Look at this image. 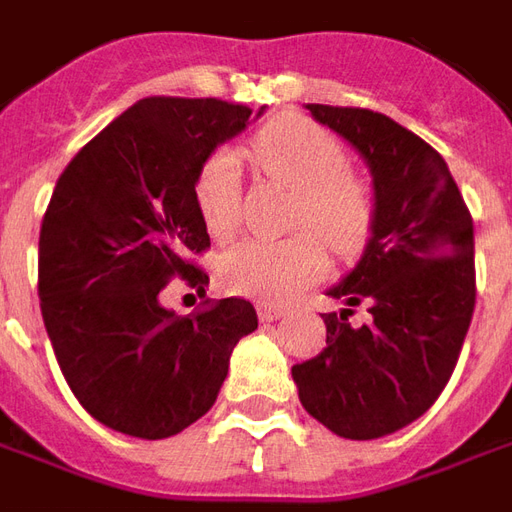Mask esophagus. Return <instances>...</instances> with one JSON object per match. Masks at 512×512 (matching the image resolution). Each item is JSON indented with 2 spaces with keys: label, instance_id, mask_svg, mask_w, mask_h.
<instances>
[{
  "label": "esophagus",
  "instance_id": "esophagus-1",
  "mask_svg": "<svg viewBox=\"0 0 512 512\" xmlns=\"http://www.w3.org/2000/svg\"><path fill=\"white\" fill-rule=\"evenodd\" d=\"M282 315H285L282 307H274V304H257V318H260V321L271 323L277 321V318H282Z\"/></svg>",
  "mask_w": 512,
  "mask_h": 512
}]
</instances>
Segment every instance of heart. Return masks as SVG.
<instances>
[{
    "label": "heart",
    "mask_w": 512,
    "mask_h": 512,
    "mask_svg": "<svg viewBox=\"0 0 512 512\" xmlns=\"http://www.w3.org/2000/svg\"><path fill=\"white\" fill-rule=\"evenodd\" d=\"M246 156L268 180L296 189L293 224L312 227L334 252L348 255L365 244L376 197L365 178L345 167V147L326 128L285 115L260 128ZM194 200L213 238H230L241 224V172L230 150L202 164ZM318 235L296 233L285 241H241L219 260V279L230 293L257 301H288L321 279L329 266Z\"/></svg>",
    "instance_id": "obj_1"
}]
</instances>
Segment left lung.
<instances>
[{
	"label": "left lung",
	"mask_w": 512,
	"mask_h": 512,
	"mask_svg": "<svg viewBox=\"0 0 512 512\" xmlns=\"http://www.w3.org/2000/svg\"><path fill=\"white\" fill-rule=\"evenodd\" d=\"M359 150L376 219L365 255L326 290V348L293 365L301 406L343 439H381L422 417L450 381L474 312V224L447 161L392 117L307 104ZM371 318L351 327V306Z\"/></svg>",
	"instance_id": "8db88e82"
}]
</instances>
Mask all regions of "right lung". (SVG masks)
Masks as SVG:
<instances>
[{
    "mask_svg": "<svg viewBox=\"0 0 512 512\" xmlns=\"http://www.w3.org/2000/svg\"><path fill=\"white\" fill-rule=\"evenodd\" d=\"M252 109L216 98H142L71 158L40 224L38 293L54 356L76 400L106 428L167 439L216 403L246 299L191 315L158 293L180 277L205 293L191 257L211 246L194 183ZM263 115V109L257 112Z\"/></svg>",
    "mask_w": 512,
    "mask_h": 512,
    "instance_id": "1",
    "label": "right lung"
}]
</instances>
